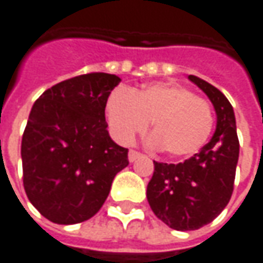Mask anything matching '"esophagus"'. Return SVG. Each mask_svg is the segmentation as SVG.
Here are the masks:
<instances>
[{"label":"esophagus","mask_w":263,"mask_h":263,"mask_svg":"<svg viewBox=\"0 0 263 263\" xmlns=\"http://www.w3.org/2000/svg\"><path fill=\"white\" fill-rule=\"evenodd\" d=\"M141 157H142L141 153L131 149V151H129V154H128V160H129V162H134V161H137L138 158H141Z\"/></svg>","instance_id":"34e87169"}]
</instances>
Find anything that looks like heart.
Here are the masks:
<instances>
[{
	"instance_id": "1",
	"label": "heart",
	"mask_w": 263,
	"mask_h": 263,
	"mask_svg": "<svg viewBox=\"0 0 263 263\" xmlns=\"http://www.w3.org/2000/svg\"><path fill=\"white\" fill-rule=\"evenodd\" d=\"M106 117L121 144H131L153 121L151 144L177 158L199 153L213 129L210 105L174 83H154L137 92L115 90L106 103Z\"/></svg>"
}]
</instances>
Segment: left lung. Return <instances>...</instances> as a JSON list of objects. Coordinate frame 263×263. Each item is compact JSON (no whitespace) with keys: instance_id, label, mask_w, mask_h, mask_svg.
Instances as JSON below:
<instances>
[{"instance_id":"left-lung-1","label":"left lung","mask_w":263,"mask_h":263,"mask_svg":"<svg viewBox=\"0 0 263 263\" xmlns=\"http://www.w3.org/2000/svg\"><path fill=\"white\" fill-rule=\"evenodd\" d=\"M189 80L213 103L216 131L197 154L184 162L154 161V174L146 187L155 216L171 229L183 232L203 228L228 206L239 160L236 119L228 98L197 76L190 74Z\"/></svg>"}]
</instances>
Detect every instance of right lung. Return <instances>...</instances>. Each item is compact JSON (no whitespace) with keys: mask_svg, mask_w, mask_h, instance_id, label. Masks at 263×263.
<instances>
[{"mask_svg":"<svg viewBox=\"0 0 263 263\" xmlns=\"http://www.w3.org/2000/svg\"><path fill=\"white\" fill-rule=\"evenodd\" d=\"M121 79L89 73L63 80L34 102L21 141L28 200L57 224L80 223L99 212L128 149L109 137L105 108Z\"/></svg>","mask_w":263,"mask_h":263,"instance_id":"obj_1","label":"right lung"}]
</instances>
